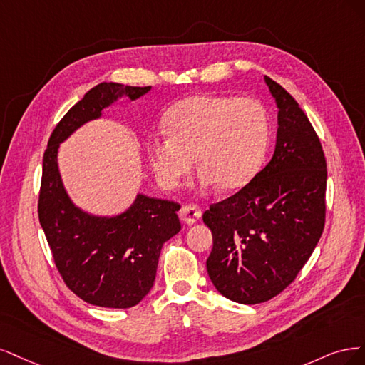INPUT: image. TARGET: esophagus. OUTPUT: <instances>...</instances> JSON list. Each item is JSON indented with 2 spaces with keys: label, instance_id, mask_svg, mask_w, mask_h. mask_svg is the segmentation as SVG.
<instances>
[{
  "label": "esophagus",
  "instance_id": "34e87169",
  "mask_svg": "<svg viewBox=\"0 0 365 365\" xmlns=\"http://www.w3.org/2000/svg\"><path fill=\"white\" fill-rule=\"evenodd\" d=\"M180 217L187 222V225H194L197 220L202 218V209L197 205H186L180 209Z\"/></svg>",
  "mask_w": 365,
  "mask_h": 365
}]
</instances>
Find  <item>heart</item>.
Instances as JSON below:
<instances>
[{"label": "heart", "instance_id": "heart-1", "mask_svg": "<svg viewBox=\"0 0 365 365\" xmlns=\"http://www.w3.org/2000/svg\"><path fill=\"white\" fill-rule=\"evenodd\" d=\"M167 133L151 136L148 159L158 182L173 190L191 171L194 155L205 185L240 187L259 168L268 138L267 113L250 97L192 96L163 116Z\"/></svg>", "mask_w": 365, "mask_h": 365}]
</instances>
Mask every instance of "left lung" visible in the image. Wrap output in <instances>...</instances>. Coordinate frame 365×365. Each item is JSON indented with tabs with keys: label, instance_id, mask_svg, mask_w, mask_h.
<instances>
[{
	"label": "left lung",
	"instance_id": "8db88e82",
	"mask_svg": "<svg viewBox=\"0 0 365 365\" xmlns=\"http://www.w3.org/2000/svg\"><path fill=\"white\" fill-rule=\"evenodd\" d=\"M274 97L277 139L265 168L203 214L214 247L206 268L229 300L256 304L276 297L297 277L326 220V158L297 101L265 76Z\"/></svg>",
	"mask_w": 365,
	"mask_h": 365
}]
</instances>
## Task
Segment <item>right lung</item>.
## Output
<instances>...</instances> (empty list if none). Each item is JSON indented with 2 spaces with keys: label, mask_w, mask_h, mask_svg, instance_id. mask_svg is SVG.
I'll return each mask as SVG.
<instances>
[{
  "label": "right lung",
  "mask_w": 365,
  "mask_h": 365,
  "mask_svg": "<svg viewBox=\"0 0 365 365\" xmlns=\"http://www.w3.org/2000/svg\"><path fill=\"white\" fill-rule=\"evenodd\" d=\"M150 89L112 81L92 88L54 127L43 153L39 222L65 285L93 307L125 309L147 296L163 242L180 230V205L139 194L118 217L88 215L73 205L62 185L58 144L121 96L136 100Z\"/></svg>",
  "instance_id": "obj_1"
}]
</instances>
